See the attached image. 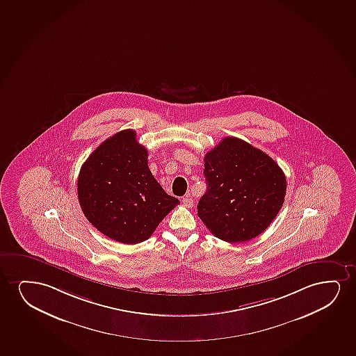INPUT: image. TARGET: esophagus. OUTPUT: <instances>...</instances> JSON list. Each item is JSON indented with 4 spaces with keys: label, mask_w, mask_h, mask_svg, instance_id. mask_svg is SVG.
<instances>
[{
    "label": "esophagus",
    "mask_w": 356,
    "mask_h": 356,
    "mask_svg": "<svg viewBox=\"0 0 356 356\" xmlns=\"http://www.w3.org/2000/svg\"><path fill=\"white\" fill-rule=\"evenodd\" d=\"M182 204L187 208H192L193 207V199L191 195H186L185 198H182Z\"/></svg>",
    "instance_id": "esophagus-1"
}]
</instances>
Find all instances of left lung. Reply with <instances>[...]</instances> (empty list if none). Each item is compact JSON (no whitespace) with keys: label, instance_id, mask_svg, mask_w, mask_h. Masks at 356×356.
I'll use <instances>...</instances> for the list:
<instances>
[{"label":"left lung","instance_id":"obj_1","mask_svg":"<svg viewBox=\"0 0 356 356\" xmlns=\"http://www.w3.org/2000/svg\"><path fill=\"white\" fill-rule=\"evenodd\" d=\"M207 193L198 216L213 236L241 243L266 231L280 211L286 179L267 153L227 136L204 157Z\"/></svg>","mask_w":356,"mask_h":356}]
</instances>
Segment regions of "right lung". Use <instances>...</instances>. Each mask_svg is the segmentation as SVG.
I'll return each instance as SVG.
<instances>
[{
	"label": "right lung",
	"instance_id": "1",
	"mask_svg": "<svg viewBox=\"0 0 356 356\" xmlns=\"http://www.w3.org/2000/svg\"><path fill=\"white\" fill-rule=\"evenodd\" d=\"M147 154L134 130H122L105 140L79 171L77 192L84 216L118 243L147 241L180 203L154 179Z\"/></svg>",
	"mask_w": 356,
	"mask_h": 356
}]
</instances>
